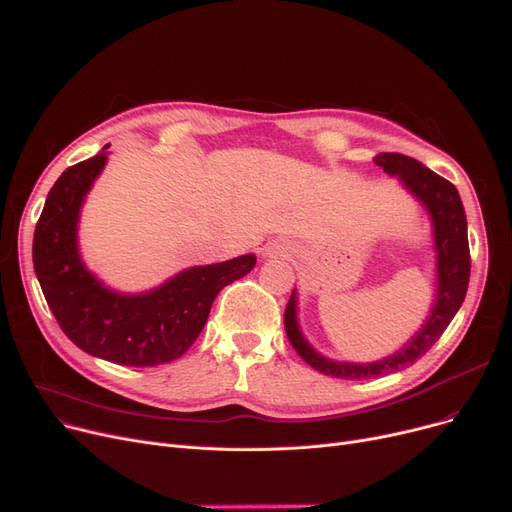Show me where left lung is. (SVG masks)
Here are the masks:
<instances>
[{
  "instance_id": "8db88e82",
  "label": "left lung",
  "mask_w": 512,
  "mask_h": 512,
  "mask_svg": "<svg viewBox=\"0 0 512 512\" xmlns=\"http://www.w3.org/2000/svg\"><path fill=\"white\" fill-rule=\"evenodd\" d=\"M374 161L386 174L399 176L401 185L422 203L428 216H431L437 252V298L426 323L395 355H388L372 363H349L332 361L319 355L304 340L298 325V304L294 290L283 315L285 334H288L296 353L311 367H315L317 372L344 380L386 376L403 370V367L420 359L441 338L449 321L458 313L464 302L470 277L466 214L462 199L452 182L441 178L433 170H428L420 161L401 153H380L374 157Z\"/></svg>"
}]
</instances>
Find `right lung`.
I'll return each mask as SVG.
<instances>
[{
	"label": "right lung",
	"instance_id": "obj_1",
	"mask_svg": "<svg viewBox=\"0 0 512 512\" xmlns=\"http://www.w3.org/2000/svg\"><path fill=\"white\" fill-rule=\"evenodd\" d=\"M107 147L67 168L50 189L33 235L35 275L60 330L81 351L132 367L170 363L191 349L218 292L248 275L256 256L191 267L145 294L105 288L81 262L77 222Z\"/></svg>",
	"mask_w": 512,
	"mask_h": 512
}]
</instances>
